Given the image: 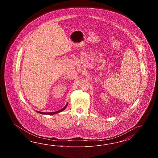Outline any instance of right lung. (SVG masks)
I'll return each mask as SVG.
<instances>
[{"mask_svg": "<svg viewBox=\"0 0 158 158\" xmlns=\"http://www.w3.org/2000/svg\"><path fill=\"white\" fill-rule=\"evenodd\" d=\"M68 104H66L65 105V106L63 108H62L61 110H59V111H56V112H40V111H37V112H38L39 114H57V113H59V112H60L61 111H63L64 110L66 107H67Z\"/></svg>", "mask_w": 158, "mask_h": 158, "instance_id": "obj_1", "label": "right lung"}]
</instances>
